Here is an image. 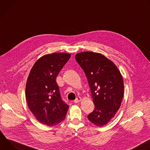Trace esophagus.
Masks as SVG:
<instances>
[{
	"instance_id": "34e87169",
	"label": "esophagus",
	"mask_w": 150,
	"mask_h": 150,
	"mask_svg": "<svg viewBox=\"0 0 150 150\" xmlns=\"http://www.w3.org/2000/svg\"><path fill=\"white\" fill-rule=\"evenodd\" d=\"M81 100V98H80V97H77L75 100L74 101V103H79L80 101Z\"/></svg>"
}]
</instances>
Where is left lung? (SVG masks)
I'll list each match as a JSON object with an SVG mask.
<instances>
[{
    "instance_id": "1",
    "label": "left lung",
    "mask_w": 150,
    "mask_h": 150,
    "mask_svg": "<svg viewBox=\"0 0 150 150\" xmlns=\"http://www.w3.org/2000/svg\"><path fill=\"white\" fill-rule=\"evenodd\" d=\"M75 58L88 79L95 105L88 118L98 126L105 125L120 107L124 93L122 76L117 66L101 54L83 52Z\"/></svg>"
}]
</instances>
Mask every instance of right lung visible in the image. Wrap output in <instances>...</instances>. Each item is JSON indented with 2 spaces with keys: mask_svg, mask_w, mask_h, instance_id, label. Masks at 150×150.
<instances>
[{
  "mask_svg": "<svg viewBox=\"0 0 150 150\" xmlns=\"http://www.w3.org/2000/svg\"><path fill=\"white\" fill-rule=\"evenodd\" d=\"M71 55L53 53L40 58L33 66L25 86L28 108L41 123L52 126L65 118L69 105L63 101L56 78Z\"/></svg>",
  "mask_w": 150,
  "mask_h": 150,
  "instance_id": "1",
  "label": "right lung"
}]
</instances>
